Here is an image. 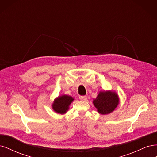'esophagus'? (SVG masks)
Returning <instances> with one entry per match:
<instances>
[{
  "label": "esophagus",
  "instance_id": "obj_1",
  "mask_svg": "<svg viewBox=\"0 0 157 157\" xmlns=\"http://www.w3.org/2000/svg\"><path fill=\"white\" fill-rule=\"evenodd\" d=\"M79 99H80V100L84 101V100H86L87 98H86V96H80V97H79Z\"/></svg>",
  "mask_w": 157,
  "mask_h": 157
}]
</instances>
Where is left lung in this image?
<instances>
[{
    "mask_svg": "<svg viewBox=\"0 0 157 157\" xmlns=\"http://www.w3.org/2000/svg\"><path fill=\"white\" fill-rule=\"evenodd\" d=\"M118 101H119L117 94L115 92L108 91L99 92L93 103L99 113L106 115L115 110L118 105Z\"/></svg>",
    "mask_w": 157,
    "mask_h": 157,
    "instance_id": "obj_1",
    "label": "left lung"
}]
</instances>
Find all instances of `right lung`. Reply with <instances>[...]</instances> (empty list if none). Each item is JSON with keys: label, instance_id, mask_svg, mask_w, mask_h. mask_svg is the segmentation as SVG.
<instances>
[{"label": "right lung", "instance_id": "add662e5", "mask_svg": "<svg viewBox=\"0 0 157 157\" xmlns=\"http://www.w3.org/2000/svg\"><path fill=\"white\" fill-rule=\"evenodd\" d=\"M73 101V98L69 96H62L56 99L52 105V108L58 113L64 114L68 110L69 106Z\"/></svg>", "mask_w": 157, "mask_h": 157}]
</instances>
